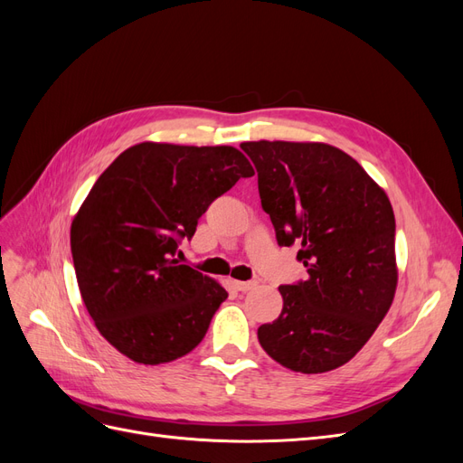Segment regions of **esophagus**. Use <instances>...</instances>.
I'll list each match as a JSON object with an SVG mask.
<instances>
[{"label":"esophagus","mask_w":463,"mask_h":463,"mask_svg":"<svg viewBox=\"0 0 463 463\" xmlns=\"http://www.w3.org/2000/svg\"><path fill=\"white\" fill-rule=\"evenodd\" d=\"M255 286H257L255 279H249V282H235L237 291H249V289H253Z\"/></svg>","instance_id":"esophagus-1"}]
</instances>
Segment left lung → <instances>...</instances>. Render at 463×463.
<instances>
[{
	"label": "left lung",
	"instance_id": "1",
	"mask_svg": "<svg viewBox=\"0 0 463 463\" xmlns=\"http://www.w3.org/2000/svg\"><path fill=\"white\" fill-rule=\"evenodd\" d=\"M241 148L257 167L260 204L278 245L299 243L298 260L309 274L278 288L282 313L259 328V342L296 373L338 369L367 344L394 299V210L340 148L288 141Z\"/></svg>",
	"mask_w": 463,
	"mask_h": 463
}]
</instances>
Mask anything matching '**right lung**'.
<instances>
[{
    "label": "right lung",
    "mask_w": 463,
    "mask_h": 463,
    "mask_svg": "<svg viewBox=\"0 0 463 463\" xmlns=\"http://www.w3.org/2000/svg\"><path fill=\"white\" fill-rule=\"evenodd\" d=\"M253 165L233 146L141 143L96 179L71 223L80 298L104 338L143 365L197 347L228 291L177 245Z\"/></svg>",
    "instance_id": "obj_1"
}]
</instances>
